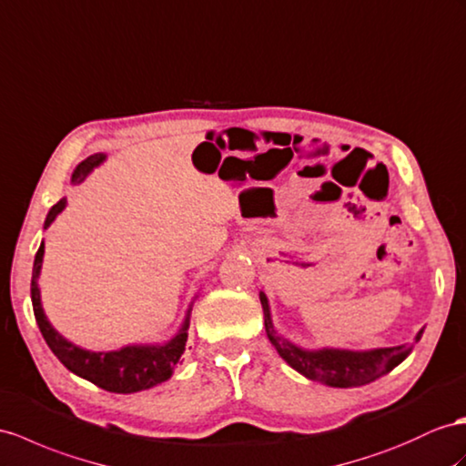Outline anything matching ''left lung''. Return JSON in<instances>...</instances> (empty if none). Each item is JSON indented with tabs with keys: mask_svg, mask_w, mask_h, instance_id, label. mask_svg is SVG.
<instances>
[{
	"mask_svg": "<svg viewBox=\"0 0 466 466\" xmlns=\"http://www.w3.org/2000/svg\"><path fill=\"white\" fill-rule=\"evenodd\" d=\"M261 305H264L266 313V332L273 347L279 352V356L288 362L297 372L313 381H323L332 388H356L364 386L388 374L390 370L396 368L400 362L410 356L413 350L410 344H401V347L391 349H378L368 352H352V350H301L293 347V344L281 340L273 332V325L269 319V307L264 293H259ZM423 330L415 337V342L421 339Z\"/></svg>",
	"mask_w": 466,
	"mask_h": 466,
	"instance_id": "obj_1",
	"label": "left lung"
}]
</instances>
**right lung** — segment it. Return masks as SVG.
Returning <instances> with one entry per match:
<instances>
[{
    "instance_id": "1",
    "label": "right lung",
    "mask_w": 466,
    "mask_h": 466,
    "mask_svg": "<svg viewBox=\"0 0 466 466\" xmlns=\"http://www.w3.org/2000/svg\"><path fill=\"white\" fill-rule=\"evenodd\" d=\"M104 157L106 155L96 153L82 161L73 173V183L85 181V177L94 169V167L100 165ZM65 205H66V198H61L56 202V205L51 208V212L46 214L45 226H49L56 218V214L65 208ZM43 254H45V244L39 246L37 256H35V264H33V279H31L33 313H35V319H37L43 339L46 340V344H49V349L55 352L58 360H61L70 372H75L76 376L92 381V384H96L98 388L106 391H114V393H134L139 390H147L161 384V381H165L167 378H171L175 364L185 352V344L188 339L187 323L183 325L181 332H178V335L167 344H163V347H126L116 352L82 350L58 335L43 313L39 285H37Z\"/></svg>"
}]
</instances>
